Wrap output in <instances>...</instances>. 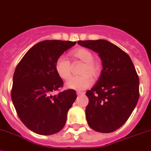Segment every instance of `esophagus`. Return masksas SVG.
Wrapping results in <instances>:
<instances>
[{"label":"esophagus","instance_id":"34e87169","mask_svg":"<svg viewBox=\"0 0 151 151\" xmlns=\"http://www.w3.org/2000/svg\"><path fill=\"white\" fill-rule=\"evenodd\" d=\"M76 94L78 96H81V95H83V94H84V93H83V92H81V91H77Z\"/></svg>","mask_w":151,"mask_h":151}]
</instances>
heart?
Wrapping results in <instances>:
<instances>
[{"label": "heart", "instance_id": "1", "mask_svg": "<svg viewBox=\"0 0 151 151\" xmlns=\"http://www.w3.org/2000/svg\"><path fill=\"white\" fill-rule=\"evenodd\" d=\"M71 55L76 60L84 62L80 70L81 76L71 78L65 83L68 89L83 90L89 87L93 83V78H96L100 73L99 63L93 58V52L85 48H78L71 52ZM57 74L63 79L71 76V63L66 57L59 56L55 64Z\"/></svg>", "mask_w": 151, "mask_h": 151}]
</instances>
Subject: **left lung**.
Wrapping results in <instances>:
<instances>
[{
    "label": "left lung",
    "mask_w": 151,
    "mask_h": 151,
    "mask_svg": "<svg viewBox=\"0 0 151 151\" xmlns=\"http://www.w3.org/2000/svg\"><path fill=\"white\" fill-rule=\"evenodd\" d=\"M97 52L103 69L94 86L86 92L87 123L100 133H111L124 124L139 99V77L131 58L121 48L106 40L78 41Z\"/></svg>",
    "instance_id": "obj_1"
}]
</instances>
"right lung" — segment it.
Here are the masks:
<instances>
[{
	"mask_svg": "<svg viewBox=\"0 0 151 151\" xmlns=\"http://www.w3.org/2000/svg\"><path fill=\"white\" fill-rule=\"evenodd\" d=\"M76 42L46 40L31 48L17 64L11 99L22 123L40 135H52L64 127L77 95L73 89L51 93L63 86L55 68L57 58Z\"/></svg>",
	"mask_w": 151,
	"mask_h": 151,
	"instance_id": "1",
	"label": "right lung"
}]
</instances>
